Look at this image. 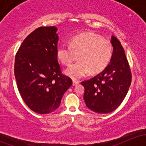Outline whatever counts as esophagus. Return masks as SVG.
I'll return each mask as SVG.
<instances>
[{
    "mask_svg": "<svg viewBox=\"0 0 146 146\" xmlns=\"http://www.w3.org/2000/svg\"><path fill=\"white\" fill-rule=\"evenodd\" d=\"M78 84H79V81H78V80H73V86H76V85H77Z\"/></svg>",
    "mask_w": 146,
    "mask_h": 146,
    "instance_id": "34e87169",
    "label": "esophagus"
}]
</instances>
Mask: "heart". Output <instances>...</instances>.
Segmentation results:
<instances>
[{"mask_svg":"<svg viewBox=\"0 0 146 146\" xmlns=\"http://www.w3.org/2000/svg\"><path fill=\"white\" fill-rule=\"evenodd\" d=\"M112 45L107 39L94 33H82L72 38L70 44H61L57 56L65 66H69L78 55L79 61L66 70L73 79L81 78L88 73L95 74L104 70L111 61Z\"/></svg>","mask_w":146,"mask_h":146,"instance_id":"heart-1","label":"heart"}]
</instances>
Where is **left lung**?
<instances>
[{
    "instance_id": "8db88e82",
    "label": "left lung",
    "mask_w": 146,
    "mask_h": 146,
    "mask_svg": "<svg viewBox=\"0 0 146 146\" xmlns=\"http://www.w3.org/2000/svg\"><path fill=\"white\" fill-rule=\"evenodd\" d=\"M113 53L104 70L92 78L82 82L85 88L83 99L95 112L107 114L121 104L131 82V72L120 42L111 36Z\"/></svg>"
}]
</instances>
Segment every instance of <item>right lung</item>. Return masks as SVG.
Returning <instances> with one entry per match:
<instances>
[{"instance_id":"right-lung-1","label":"right lung","mask_w":146,"mask_h":146,"mask_svg":"<svg viewBox=\"0 0 146 146\" xmlns=\"http://www.w3.org/2000/svg\"><path fill=\"white\" fill-rule=\"evenodd\" d=\"M56 27H41L25 38L15 59V76L22 98L38 114L55 111L72 80L62 73L57 59Z\"/></svg>"}]
</instances>
